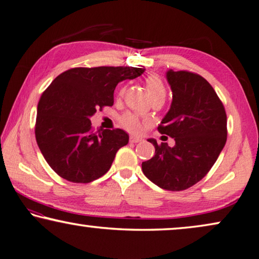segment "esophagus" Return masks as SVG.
<instances>
[{
	"instance_id": "esophagus-1",
	"label": "esophagus",
	"mask_w": 259,
	"mask_h": 259,
	"mask_svg": "<svg viewBox=\"0 0 259 259\" xmlns=\"http://www.w3.org/2000/svg\"><path fill=\"white\" fill-rule=\"evenodd\" d=\"M141 141H142L141 138H138V137H131L130 138V142L131 143H139V142H141Z\"/></svg>"
}]
</instances>
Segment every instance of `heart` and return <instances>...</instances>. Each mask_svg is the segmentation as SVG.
I'll list each match as a JSON object with an SVG mask.
<instances>
[{
	"label": "heart",
	"instance_id": "b5f03b06",
	"mask_svg": "<svg viewBox=\"0 0 259 259\" xmlns=\"http://www.w3.org/2000/svg\"><path fill=\"white\" fill-rule=\"evenodd\" d=\"M146 85L148 93L150 95L151 100L155 98H165L166 97V89L165 85L159 76L150 75L146 78ZM120 124L125 127L130 132L137 133L141 130L142 121L138 115L132 112H126L120 117Z\"/></svg>",
	"mask_w": 259,
	"mask_h": 259
}]
</instances>
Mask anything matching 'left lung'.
Segmentation results:
<instances>
[{"mask_svg":"<svg viewBox=\"0 0 259 259\" xmlns=\"http://www.w3.org/2000/svg\"><path fill=\"white\" fill-rule=\"evenodd\" d=\"M173 101L158 131L175 140L155 146V156L142 162L143 174L169 191L191 188L207 175L223 150L228 137L226 112L215 90L191 71H167Z\"/></svg>","mask_w":259,"mask_h":259,"instance_id":"1","label":"left lung"}]
</instances>
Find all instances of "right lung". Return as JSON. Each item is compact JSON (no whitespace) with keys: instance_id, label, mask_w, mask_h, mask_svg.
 I'll return each instance as SVG.
<instances>
[{"instance_id":"1","label":"right lung","mask_w":259,"mask_h":259,"mask_svg":"<svg viewBox=\"0 0 259 259\" xmlns=\"http://www.w3.org/2000/svg\"><path fill=\"white\" fill-rule=\"evenodd\" d=\"M139 67L71 68L53 79L37 106L36 142L50 167L69 182L90 183L110 169L117 151L128 143L120 128L93 130L90 117L111 107L113 91L143 74Z\"/></svg>"}]
</instances>
